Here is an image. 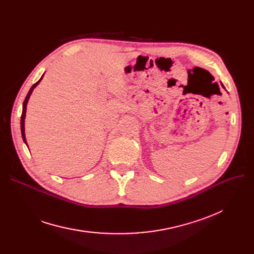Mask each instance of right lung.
Segmentation results:
<instances>
[{"label": "right lung", "mask_w": 254, "mask_h": 254, "mask_svg": "<svg viewBox=\"0 0 254 254\" xmlns=\"http://www.w3.org/2000/svg\"><path fill=\"white\" fill-rule=\"evenodd\" d=\"M42 77H43V76H42ZM42 77L40 78V80H38V81L31 87V89H30L29 92H28V95H26V97H25V99H24L23 105H22V113H21V119H20V128H21V136H22V139H23L24 143H26V141H25V135H24V118H25V111H26V103H28V100H29V98H30V96H31V93H32L33 89L38 85V83H39L40 81H41Z\"/></svg>", "instance_id": "right-lung-1"}]
</instances>
